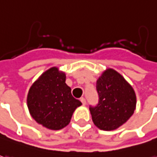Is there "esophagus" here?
<instances>
[{
    "instance_id": "obj_1",
    "label": "esophagus",
    "mask_w": 157,
    "mask_h": 157,
    "mask_svg": "<svg viewBox=\"0 0 157 157\" xmlns=\"http://www.w3.org/2000/svg\"><path fill=\"white\" fill-rule=\"evenodd\" d=\"M81 101H82V103L83 105H85V104L87 103V101H86V99H85L84 97H82V98H81Z\"/></svg>"
}]
</instances>
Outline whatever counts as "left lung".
<instances>
[{
    "mask_svg": "<svg viewBox=\"0 0 157 157\" xmlns=\"http://www.w3.org/2000/svg\"><path fill=\"white\" fill-rule=\"evenodd\" d=\"M99 100L89 106L92 120L102 130H113L132 116L136 97L132 87L114 69H107L96 82Z\"/></svg>",
    "mask_w": 157,
    "mask_h": 157,
    "instance_id": "obj_1",
    "label": "left lung"
}]
</instances>
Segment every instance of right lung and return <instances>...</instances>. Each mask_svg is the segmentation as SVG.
Wrapping results in <instances>:
<instances>
[{
    "instance_id": "add662e5",
    "label": "right lung",
    "mask_w": 157,
    "mask_h": 157,
    "mask_svg": "<svg viewBox=\"0 0 157 157\" xmlns=\"http://www.w3.org/2000/svg\"><path fill=\"white\" fill-rule=\"evenodd\" d=\"M65 81V74L59 72L57 68H51L32 85L28 95L32 117L49 129L57 130L67 126L75 109L82 105L73 97Z\"/></svg>"
}]
</instances>
